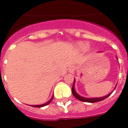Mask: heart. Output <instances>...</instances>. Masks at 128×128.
<instances>
[{
  "instance_id": "1",
  "label": "heart",
  "mask_w": 128,
  "mask_h": 128,
  "mask_svg": "<svg viewBox=\"0 0 128 128\" xmlns=\"http://www.w3.org/2000/svg\"><path fill=\"white\" fill-rule=\"evenodd\" d=\"M74 47L77 50H81L83 49L86 53H88L90 51V45L88 44H84L83 42H78L75 44Z\"/></svg>"
}]
</instances>
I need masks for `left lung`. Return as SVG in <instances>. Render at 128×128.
I'll use <instances>...</instances> for the list:
<instances>
[{"instance_id": "1", "label": "left lung", "mask_w": 128, "mask_h": 128, "mask_svg": "<svg viewBox=\"0 0 128 128\" xmlns=\"http://www.w3.org/2000/svg\"><path fill=\"white\" fill-rule=\"evenodd\" d=\"M116 58L118 59V58L116 56ZM75 79L74 80V82H73V86L72 87V92L73 95L77 99H78L79 101H83V102H86V103H96V102H99V101H103L104 99H105L106 98H107L108 96H110L111 94L112 93V92H111L110 94H107V95H105V96H101V97H93V98H87V97H84V96H80V94H78L76 92V90H75V87H74V84H75ZM117 86V84H116ZM116 86L115 88H116Z\"/></svg>"}]
</instances>
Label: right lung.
<instances>
[{
  "mask_svg": "<svg viewBox=\"0 0 128 128\" xmlns=\"http://www.w3.org/2000/svg\"><path fill=\"white\" fill-rule=\"evenodd\" d=\"M53 98H54V95L52 96L51 99L50 100V101H48L47 103H44V104H42V105H32V107H44V106H46V105H48V104H50V103H51L52 101L53 100Z\"/></svg>",
  "mask_w": 128,
  "mask_h": 128,
  "instance_id": "right-lung-1",
  "label": "right lung"
}]
</instances>
